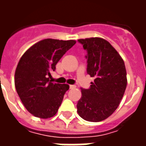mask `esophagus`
I'll return each instance as SVG.
<instances>
[{
  "mask_svg": "<svg viewBox=\"0 0 146 146\" xmlns=\"http://www.w3.org/2000/svg\"><path fill=\"white\" fill-rule=\"evenodd\" d=\"M75 88H76V85H74V84H70V89Z\"/></svg>",
  "mask_w": 146,
  "mask_h": 146,
  "instance_id": "1",
  "label": "esophagus"
}]
</instances>
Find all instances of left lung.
Here are the masks:
<instances>
[{
    "label": "left lung",
    "instance_id": "left-lung-1",
    "mask_svg": "<svg viewBox=\"0 0 146 146\" xmlns=\"http://www.w3.org/2000/svg\"><path fill=\"white\" fill-rule=\"evenodd\" d=\"M87 51V73L95 77L88 89L81 88L76 108L79 116L90 122H99L113 114L127 87L124 62L110 43L100 37L80 39Z\"/></svg>",
    "mask_w": 146,
    "mask_h": 146
}]
</instances>
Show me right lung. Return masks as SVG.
<instances>
[{"mask_svg":"<svg viewBox=\"0 0 146 146\" xmlns=\"http://www.w3.org/2000/svg\"><path fill=\"white\" fill-rule=\"evenodd\" d=\"M75 40L44 39L27 50L16 67L15 86L21 101L34 116L47 119L54 116L69 90L68 84L52 83L51 72Z\"/></svg>","mask_w":146,"mask_h":146,"instance_id":"obj_1","label":"right lung"}]
</instances>
